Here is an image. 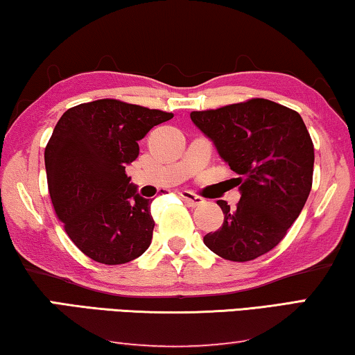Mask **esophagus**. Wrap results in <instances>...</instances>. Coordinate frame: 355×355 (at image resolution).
I'll use <instances>...</instances> for the list:
<instances>
[{
    "instance_id": "34e87169",
    "label": "esophagus",
    "mask_w": 355,
    "mask_h": 355,
    "mask_svg": "<svg viewBox=\"0 0 355 355\" xmlns=\"http://www.w3.org/2000/svg\"><path fill=\"white\" fill-rule=\"evenodd\" d=\"M179 195H181V198H182L189 206H192V208H195V206H200V205L205 203V200L201 198V196L192 193V192H190V190H181V192H179Z\"/></svg>"
}]
</instances>
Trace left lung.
Segmentation results:
<instances>
[{
    "instance_id": "8db88e82",
    "label": "left lung",
    "mask_w": 355,
    "mask_h": 355,
    "mask_svg": "<svg viewBox=\"0 0 355 355\" xmlns=\"http://www.w3.org/2000/svg\"><path fill=\"white\" fill-rule=\"evenodd\" d=\"M190 119L239 174L236 209L217 205L223 223L203 238L206 248L233 261H249L279 244L302 212L313 185L314 147L302 116L254 98Z\"/></svg>"
}]
</instances>
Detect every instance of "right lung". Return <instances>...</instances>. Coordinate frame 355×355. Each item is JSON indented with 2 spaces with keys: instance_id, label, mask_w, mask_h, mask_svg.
I'll list each match as a JSON object with an SVG mask.
<instances>
[{
  "instance_id": "right-lung-1",
  "label": "right lung",
  "mask_w": 355,
  "mask_h": 355,
  "mask_svg": "<svg viewBox=\"0 0 355 355\" xmlns=\"http://www.w3.org/2000/svg\"><path fill=\"white\" fill-rule=\"evenodd\" d=\"M170 119V112L117 100L84 103L60 117L44 152L49 193L87 257L121 265L150 246L152 201L130 184L125 166L138 159V141Z\"/></svg>"
}]
</instances>
